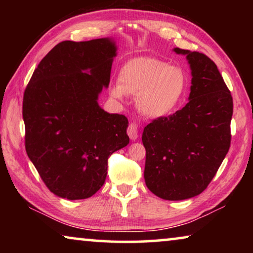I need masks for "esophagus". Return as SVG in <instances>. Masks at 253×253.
I'll list each match as a JSON object with an SVG mask.
<instances>
[{
  "instance_id": "34e87169",
  "label": "esophagus",
  "mask_w": 253,
  "mask_h": 253,
  "mask_svg": "<svg viewBox=\"0 0 253 253\" xmlns=\"http://www.w3.org/2000/svg\"><path fill=\"white\" fill-rule=\"evenodd\" d=\"M127 134L131 140H136L138 138V127H137L135 123L129 124V126L127 128Z\"/></svg>"
}]
</instances>
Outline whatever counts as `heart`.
I'll list each match as a JSON object with an SVG mask.
<instances>
[{"instance_id":"b5f03b06","label":"heart","mask_w":253,"mask_h":253,"mask_svg":"<svg viewBox=\"0 0 253 253\" xmlns=\"http://www.w3.org/2000/svg\"><path fill=\"white\" fill-rule=\"evenodd\" d=\"M118 81L119 84L111 87L110 96L116 100H123L126 93L137 97L139 110L149 118L173 114L188 85V77L182 67L153 57L128 60L121 68Z\"/></svg>"}]
</instances>
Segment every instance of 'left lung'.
Segmentation results:
<instances>
[{"label": "left lung", "instance_id": "8db88e82", "mask_svg": "<svg viewBox=\"0 0 253 253\" xmlns=\"http://www.w3.org/2000/svg\"><path fill=\"white\" fill-rule=\"evenodd\" d=\"M174 51L186 55L191 68L188 102L148 124L142 140L148 190L161 199L181 201L202 193L228 154L233 100L211 59L196 51Z\"/></svg>", "mask_w": 253, "mask_h": 253}]
</instances>
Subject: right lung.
Masks as SVG:
<instances>
[{
	"instance_id": "add662e5",
	"label": "right lung",
	"mask_w": 253,
	"mask_h": 253,
	"mask_svg": "<svg viewBox=\"0 0 253 253\" xmlns=\"http://www.w3.org/2000/svg\"><path fill=\"white\" fill-rule=\"evenodd\" d=\"M116 42L62 41L41 60L23 96L25 149L46 187L83 200L104 185L107 161L129 143L128 119L98 105Z\"/></svg>"
}]
</instances>
